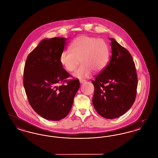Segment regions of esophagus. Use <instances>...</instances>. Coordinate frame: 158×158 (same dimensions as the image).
<instances>
[{
	"instance_id": "esophagus-1",
	"label": "esophagus",
	"mask_w": 158,
	"mask_h": 158,
	"mask_svg": "<svg viewBox=\"0 0 158 158\" xmlns=\"http://www.w3.org/2000/svg\"><path fill=\"white\" fill-rule=\"evenodd\" d=\"M80 83L82 84V83H85V82H86L85 80H83V79H80Z\"/></svg>"
}]
</instances>
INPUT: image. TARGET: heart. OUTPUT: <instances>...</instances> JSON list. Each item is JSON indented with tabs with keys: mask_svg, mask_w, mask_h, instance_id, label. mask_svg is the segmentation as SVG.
Returning a JSON list of instances; mask_svg holds the SVG:
<instances>
[{
	"mask_svg": "<svg viewBox=\"0 0 158 158\" xmlns=\"http://www.w3.org/2000/svg\"><path fill=\"white\" fill-rule=\"evenodd\" d=\"M70 49L62 52L60 62L66 70L73 72L81 60L82 65L73 73L77 78L87 77L92 72H101L106 67L109 60L110 51L106 42L94 37L76 38L70 44Z\"/></svg>",
	"mask_w": 158,
	"mask_h": 158,
	"instance_id": "b5f03b06",
	"label": "heart"
}]
</instances>
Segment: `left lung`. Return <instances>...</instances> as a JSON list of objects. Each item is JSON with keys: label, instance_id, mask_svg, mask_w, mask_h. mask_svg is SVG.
<instances>
[{"label": "left lung", "instance_id": "1", "mask_svg": "<svg viewBox=\"0 0 158 158\" xmlns=\"http://www.w3.org/2000/svg\"><path fill=\"white\" fill-rule=\"evenodd\" d=\"M112 56L107 66L92 83L95 92L92 99L97 112L106 119L121 116L135 101L138 77L132 57L114 38Z\"/></svg>", "mask_w": 158, "mask_h": 158}]
</instances>
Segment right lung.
<instances>
[{
    "instance_id": "obj_1",
    "label": "right lung",
    "mask_w": 158,
    "mask_h": 158,
    "mask_svg": "<svg viewBox=\"0 0 158 158\" xmlns=\"http://www.w3.org/2000/svg\"><path fill=\"white\" fill-rule=\"evenodd\" d=\"M66 40L57 37L43 39L26 61L23 85L28 101L48 120H61L68 114L80 87L78 79L66 80L70 75L60 62Z\"/></svg>"
}]
</instances>
